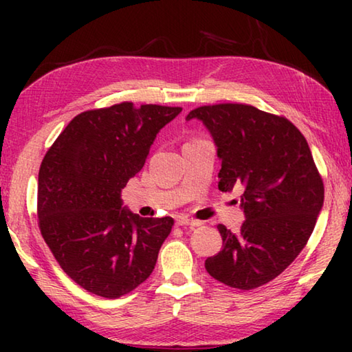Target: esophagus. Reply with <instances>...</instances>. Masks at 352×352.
Here are the masks:
<instances>
[{"mask_svg":"<svg viewBox=\"0 0 352 352\" xmlns=\"http://www.w3.org/2000/svg\"><path fill=\"white\" fill-rule=\"evenodd\" d=\"M175 225L177 226H186V225H189V226H199L200 222H197V220H192V219H188V217H184V216H177L175 217Z\"/></svg>","mask_w":352,"mask_h":352,"instance_id":"34e87169","label":"esophagus"}]
</instances>
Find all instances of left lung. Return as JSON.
Segmentation results:
<instances>
[{
	"label": "left lung",
	"instance_id": "1",
	"mask_svg": "<svg viewBox=\"0 0 352 352\" xmlns=\"http://www.w3.org/2000/svg\"><path fill=\"white\" fill-rule=\"evenodd\" d=\"M222 162L219 189H242L245 220L237 233L219 225L222 250L205 261L210 275L252 290L287 269L311 237L323 208V180L311 148L289 119L245 104L199 107Z\"/></svg>",
	"mask_w": 352,
	"mask_h": 352
}]
</instances>
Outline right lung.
<instances>
[{"label": "right lung", "instance_id": "right-lung-1", "mask_svg": "<svg viewBox=\"0 0 352 352\" xmlns=\"http://www.w3.org/2000/svg\"><path fill=\"white\" fill-rule=\"evenodd\" d=\"M180 107L132 102L83 111L46 152L38 225L63 272L88 292L119 298L151 276L174 219H144L121 192L142 169L160 130Z\"/></svg>", "mask_w": 352, "mask_h": 352}]
</instances>
